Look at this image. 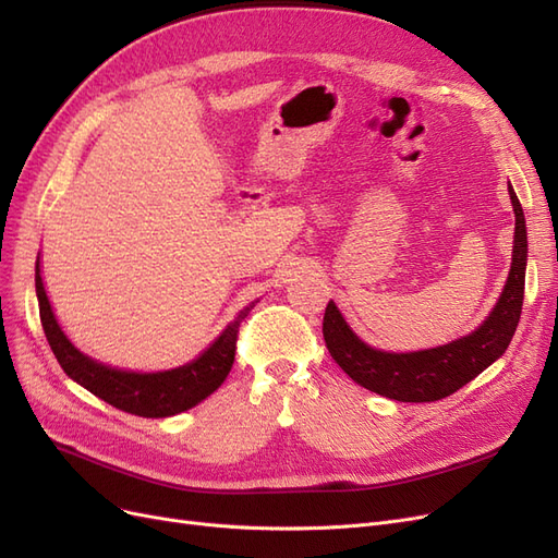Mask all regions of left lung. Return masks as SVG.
<instances>
[{
    "label": "left lung",
    "instance_id": "1",
    "mask_svg": "<svg viewBox=\"0 0 558 558\" xmlns=\"http://www.w3.org/2000/svg\"><path fill=\"white\" fill-rule=\"evenodd\" d=\"M514 207V248L512 269L502 295L484 324L468 337L451 344L414 351L386 353L361 342L347 326L335 302H328L324 316V340L335 363L367 391H375L400 402H433L451 396L475 379L500 359L512 342L523 305V279H526V218L519 197L508 183Z\"/></svg>",
    "mask_w": 558,
    "mask_h": 558
}]
</instances>
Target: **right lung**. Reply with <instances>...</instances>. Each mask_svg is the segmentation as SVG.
<instances>
[{
  "mask_svg": "<svg viewBox=\"0 0 558 558\" xmlns=\"http://www.w3.org/2000/svg\"><path fill=\"white\" fill-rule=\"evenodd\" d=\"M35 283L46 340L50 349H53L64 373L81 386H86L93 396L113 404L116 410L146 418L174 416L179 412L191 410L226 381L234 363V351H238L240 324L253 310V305L244 307L240 316L221 332V337H218V340L193 363L177 369H167V373L137 375L121 373V369L107 367L88 356H83V353L66 340L46 298L44 281L39 275V258Z\"/></svg>",
  "mask_w": 558,
  "mask_h": 558,
  "instance_id": "add662e5",
  "label": "right lung"
}]
</instances>
